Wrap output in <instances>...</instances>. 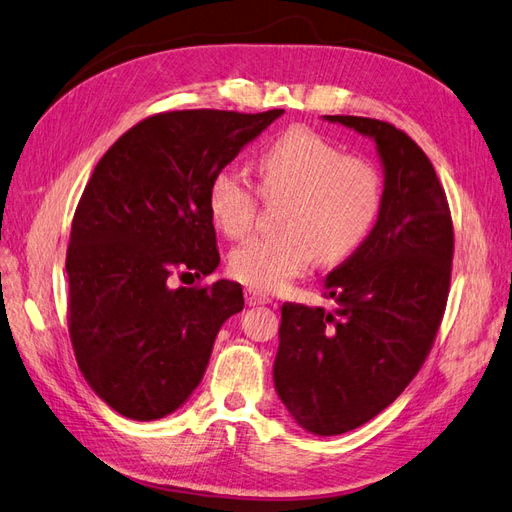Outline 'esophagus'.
<instances>
[{
	"instance_id": "34e87169",
	"label": "esophagus",
	"mask_w": 512,
	"mask_h": 512,
	"mask_svg": "<svg viewBox=\"0 0 512 512\" xmlns=\"http://www.w3.org/2000/svg\"><path fill=\"white\" fill-rule=\"evenodd\" d=\"M271 299L265 295V293H260V290H256V288H245V303L247 306H265V303H269Z\"/></svg>"
}]
</instances>
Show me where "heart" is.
Wrapping results in <instances>:
<instances>
[{
    "mask_svg": "<svg viewBox=\"0 0 512 512\" xmlns=\"http://www.w3.org/2000/svg\"><path fill=\"white\" fill-rule=\"evenodd\" d=\"M260 191L286 198L278 211V232L258 234L234 247L230 273L258 290H280L308 271L312 262H340L351 256L375 226L383 183L366 159L344 150L310 127H290L256 157ZM215 226L241 239L254 226L256 193L232 168H222L209 185Z\"/></svg>",
    "mask_w": 512,
    "mask_h": 512,
    "instance_id": "b5f03b06",
    "label": "heart"
}]
</instances>
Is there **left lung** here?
Masks as SVG:
<instances>
[{
  "label": "left lung",
  "mask_w": 512,
  "mask_h": 512,
  "mask_svg": "<svg viewBox=\"0 0 512 512\" xmlns=\"http://www.w3.org/2000/svg\"><path fill=\"white\" fill-rule=\"evenodd\" d=\"M375 142L383 202L357 250L325 278L334 308L284 303L273 383L295 422L340 435L392 405L433 347L444 316L454 232L422 148L394 124L323 116Z\"/></svg>",
  "instance_id": "1"
}]
</instances>
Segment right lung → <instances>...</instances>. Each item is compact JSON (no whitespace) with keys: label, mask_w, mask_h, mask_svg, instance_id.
I'll list each match as a JSON object with an SVG mask.
<instances>
[{"label":"right lung","mask_w":512,"mask_h":512,"mask_svg":"<svg viewBox=\"0 0 512 512\" xmlns=\"http://www.w3.org/2000/svg\"><path fill=\"white\" fill-rule=\"evenodd\" d=\"M282 114H157L96 163L66 252L68 331L84 379L120 416L150 422L185 405L219 327L243 310L237 282L168 280L217 269L211 178Z\"/></svg>","instance_id":"right-lung-1"}]
</instances>
